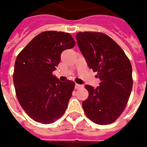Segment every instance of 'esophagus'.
Instances as JSON below:
<instances>
[{"label": "esophagus", "instance_id": "1", "mask_svg": "<svg viewBox=\"0 0 147 147\" xmlns=\"http://www.w3.org/2000/svg\"><path fill=\"white\" fill-rule=\"evenodd\" d=\"M82 86L81 85H78V84H76V85H75V88L76 89H78V88H82Z\"/></svg>", "mask_w": 147, "mask_h": 147}]
</instances>
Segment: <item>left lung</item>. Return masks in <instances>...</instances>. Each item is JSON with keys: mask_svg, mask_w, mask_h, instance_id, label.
<instances>
[{"mask_svg": "<svg viewBox=\"0 0 147 147\" xmlns=\"http://www.w3.org/2000/svg\"><path fill=\"white\" fill-rule=\"evenodd\" d=\"M78 46L88 65L100 82L97 88L86 85L88 98L82 102L86 116L94 123H113L125 109L133 87L132 66L121 47L98 32H79Z\"/></svg>", "mask_w": 147, "mask_h": 147, "instance_id": "1", "label": "left lung"}]
</instances>
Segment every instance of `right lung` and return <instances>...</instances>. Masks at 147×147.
<instances>
[{"label": "right lung", "mask_w": 147, "mask_h": 147, "mask_svg": "<svg viewBox=\"0 0 147 147\" xmlns=\"http://www.w3.org/2000/svg\"><path fill=\"white\" fill-rule=\"evenodd\" d=\"M75 45L69 33L45 31L17 55L13 74L16 95L33 121L48 124L64 114L75 82H59L53 71L59 63L62 51Z\"/></svg>", "instance_id": "obj_1"}]
</instances>
